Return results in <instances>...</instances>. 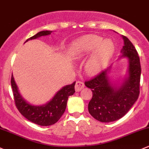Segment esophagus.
<instances>
[{
    "mask_svg": "<svg viewBox=\"0 0 149 149\" xmlns=\"http://www.w3.org/2000/svg\"><path fill=\"white\" fill-rule=\"evenodd\" d=\"M85 87V84L84 82H81V81H77L76 84H75V90L77 92L80 91L81 90Z\"/></svg>",
    "mask_w": 149,
    "mask_h": 149,
    "instance_id": "34e87169",
    "label": "esophagus"
}]
</instances>
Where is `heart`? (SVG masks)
<instances>
[{
	"mask_svg": "<svg viewBox=\"0 0 149 149\" xmlns=\"http://www.w3.org/2000/svg\"><path fill=\"white\" fill-rule=\"evenodd\" d=\"M92 52L86 62L85 71L93 75L100 72L107 65L114 52V44L110 39L103 40L101 36L90 34L77 40L70 48V54L75 59H82Z\"/></svg>",
	"mask_w": 149,
	"mask_h": 149,
	"instance_id": "1",
	"label": "heart"
}]
</instances>
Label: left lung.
Returning <instances> with one entry per match:
<instances>
[{
	"label": "left lung",
	"instance_id": "left-lung-1",
	"mask_svg": "<svg viewBox=\"0 0 149 149\" xmlns=\"http://www.w3.org/2000/svg\"><path fill=\"white\" fill-rule=\"evenodd\" d=\"M123 56L129 59V77L120 88H113L109 83L107 70L86 80L85 85L92 89L93 97L88 111L96 120L103 123L117 120L125 116L137 100L140 93L141 67L139 54L131 41L125 36Z\"/></svg>",
	"mask_w": 149,
	"mask_h": 149
}]
</instances>
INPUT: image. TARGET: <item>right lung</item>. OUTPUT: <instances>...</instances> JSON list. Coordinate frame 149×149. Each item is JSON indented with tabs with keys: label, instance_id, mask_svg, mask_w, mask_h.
I'll return each mask as SVG.
<instances>
[{
	"label": "right lung",
	"instance_id": "right-lung-1",
	"mask_svg": "<svg viewBox=\"0 0 149 149\" xmlns=\"http://www.w3.org/2000/svg\"><path fill=\"white\" fill-rule=\"evenodd\" d=\"M52 32V31H42L29 38L26 41L35 39L42 36L49 35ZM75 82H74L71 85L64 86L63 88L61 89L55 95L53 99L46 105L41 106H34L26 102L20 95L13 74L10 80L15 105L18 111L29 120L42 126L53 125L60 119L65 111L69 96L72 95L75 93Z\"/></svg>",
	"mask_w": 149,
	"mask_h": 149
}]
</instances>
